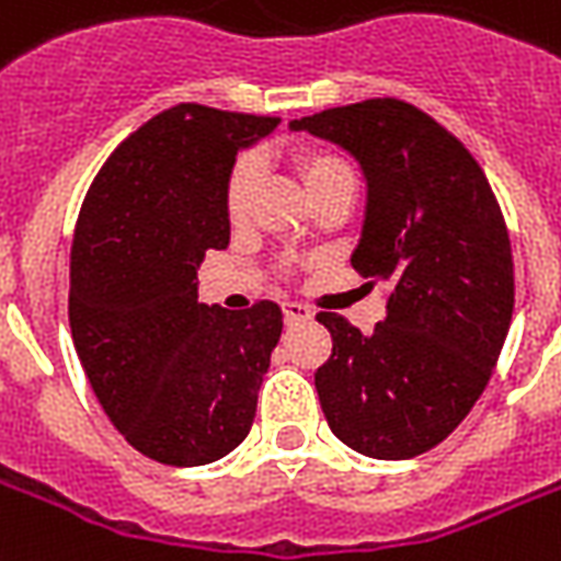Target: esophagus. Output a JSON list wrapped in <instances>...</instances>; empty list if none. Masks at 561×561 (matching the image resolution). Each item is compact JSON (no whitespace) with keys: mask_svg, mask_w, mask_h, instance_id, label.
Segmentation results:
<instances>
[{"mask_svg":"<svg viewBox=\"0 0 561 561\" xmlns=\"http://www.w3.org/2000/svg\"><path fill=\"white\" fill-rule=\"evenodd\" d=\"M282 314H285V323H288V327L312 321V312H309L306 306H300V302H282Z\"/></svg>","mask_w":561,"mask_h":561,"instance_id":"esophagus-1","label":"esophagus"}]
</instances>
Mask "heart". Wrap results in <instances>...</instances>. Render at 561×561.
Here are the masks:
<instances>
[{
  "label": "heart",
  "mask_w": 561,
  "mask_h": 561,
  "mask_svg": "<svg viewBox=\"0 0 561 561\" xmlns=\"http://www.w3.org/2000/svg\"><path fill=\"white\" fill-rule=\"evenodd\" d=\"M291 163L300 175L306 193L314 198H321L327 190L342 184H354V169L347 165L342 153L330 151V148H318V145H300L291 151ZM261 184V163L259 157L243 153L238 157L226 175V186H222V205H226V217L231 222L249 217L255 193Z\"/></svg>",
  "instance_id": "heart-1"
}]
</instances>
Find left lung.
I'll use <instances>...</instances> for the list:
<instances>
[{
  "mask_svg": "<svg viewBox=\"0 0 561 561\" xmlns=\"http://www.w3.org/2000/svg\"><path fill=\"white\" fill-rule=\"evenodd\" d=\"M291 130L359 160L368 207L351 264L389 288L375 333L318 314L333 335L314 371L323 416L368 458H416L467 419L508 335L514 261L500 202L458 136L408 101L335 106Z\"/></svg>",
  "mask_w": 561,
  "mask_h": 561,
  "instance_id": "obj_1",
  "label": "left lung"
}]
</instances>
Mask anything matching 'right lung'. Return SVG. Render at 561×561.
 <instances>
[{"instance_id": "add662e5", "label": "right lung", "mask_w": 561, "mask_h": 561, "mask_svg": "<svg viewBox=\"0 0 561 561\" xmlns=\"http://www.w3.org/2000/svg\"><path fill=\"white\" fill-rule=\"evenodd\" d=\"M279 118L181 103L130 133L91 181L70 247V335L103 413L145 458L198 467L243 443L282 309L198 302L228 247L226 175Z\"/></svg>"}]
</instances>
